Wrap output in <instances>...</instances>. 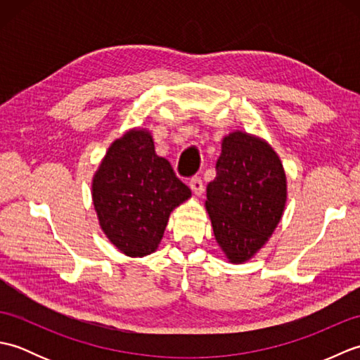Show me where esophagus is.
Here are the masks:
<instances>
[{"mask_svg": "<svg viewBox=\"0 0 360 360\" xmlns=\"http://www.w3.org/2000/svg\"><path fill=\"white\" fill-rule=\"evenodd\" d=\"M188 186H190V188H192V192H193L196 196H201V195H202V192H204V184H202V181H201L200 176H195V178L190 179Z\"/></svg>", "mask_w": 360, "mask_h": 360, "instance_id": "34e87169", "label": "esophagus"}]
</instances>
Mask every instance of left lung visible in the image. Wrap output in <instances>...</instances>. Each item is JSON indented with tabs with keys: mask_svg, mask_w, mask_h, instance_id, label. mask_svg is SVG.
<instances>
[{
	"mask_svg": "<svg viewBox=\"0 0 360 360\" xmlns=\"http://www.w3.org/2000/svg\"><path fill=\"white\" fill-rule=\"evenodd\" d=\"M207 186L205 209L213 235L231 263H244L262 249L286 204V174L266 141L243 131L227 134Z\"/></svg>",
	"mask_w": 360,
	"mask_h": 360,
	"instance_id": "left-lung-1",
	"label": "left lung"
}]
</instances>
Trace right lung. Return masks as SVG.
<instances>
[{
	"label": "right lung",
	"instance_id": "add662e5",
	"mask_svg": "<svg viewBox=\"0 0 360 360\" xmlns=\"http://www.w3.org/2000/svg\"><path fill=\"white\" fill-rule=\"evenodd\" d=\"M192 196L170 162L155 151L150 131L133 128L114 141L93 178L98 224L128 257H145L162 240L168 217Z\"/></svg>",
	"mask_w": 360,
	"mask_h": 360
}]
</instances>
